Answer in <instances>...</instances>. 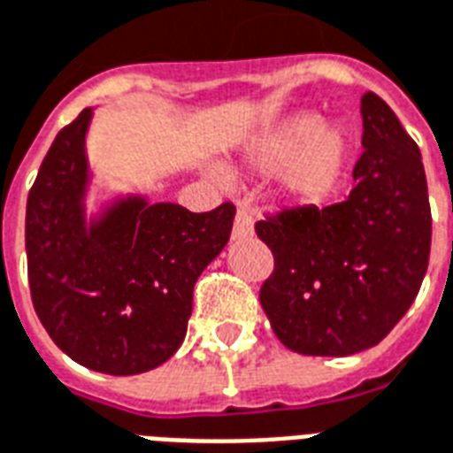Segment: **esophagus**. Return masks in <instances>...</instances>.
Instances as JSON below:
<instances>
[{"label":"esophagus","instance_id":"esophagus-1","mask_svg":"<svg viewBox=\"0 0 453 453\" xmlns=\"http://www.w3.org/2000/svg\"><path fill=\"white\" fill-rule=\"evenodd\" d=\"M252 212L248 208H238L236 210V219H234V238H245L252 234Z\"/></svg>","mask_w":453,"mask_h":453}]
</instances>
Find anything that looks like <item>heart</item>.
I'll return each instance as SVG.
<instances>
[{
    "mask_svg": "<svg viewBox=\"0 0 453 453\" xmlns=\"http://www.w3.org/2000/svg\"><path fill=\"white\" fill-rule=\"evenodd\" d=\"M349 142L338 127H324L314 113H303L272 132L252 153L265 170H286L283 184L293 198L324 203L345 174Z\"/></svg>",
    "mask_w": 453,
    "mask_h": 453,
    "instance_id": "obj_1",
    "label": "heart"
}]
</instances>
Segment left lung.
Masks as SVG:
<instances>
[{
    "label": "left lung",
    "mask_w": 453,
    "mask_h": 453,
    "mask_svg": "<svg viewBox=\"0 0 453 453\" xmlns=\"http://www.w3.org/2000/svg\"><path fill=\"white\" fill-rule=\"evenodd\" d=\"M364 153L345 201L255 224L274 255L259 303L276 338L310 357L378 345L416 300L433 217L420 150L378 94L361 96Z\"/></svg>",
    "instance_id": "8db88e82"
}]
</instances>
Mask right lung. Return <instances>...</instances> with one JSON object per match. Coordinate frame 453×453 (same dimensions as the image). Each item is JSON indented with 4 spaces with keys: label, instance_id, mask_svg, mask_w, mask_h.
Segmentation results:
<instances>
[{
    "label": "right lung",
    "instance_id": "obj_1",
    "mask_svg": "<svg viewBox=\"0 0 453 453\" xmlns=\"http://www.w3.org/2000/svg\"><path fill=\"white\" fill-rule=\"evenodd\" d=\"M92 115L84 108L56 134L27 194V281L42 326L70 359L136 376L181 345L194 286L224 250L236 208L191 212L122 196L87 219Z\"/></svg>",
    "mask_w": 453,
    "mask_h": 453
}]
</instances>
